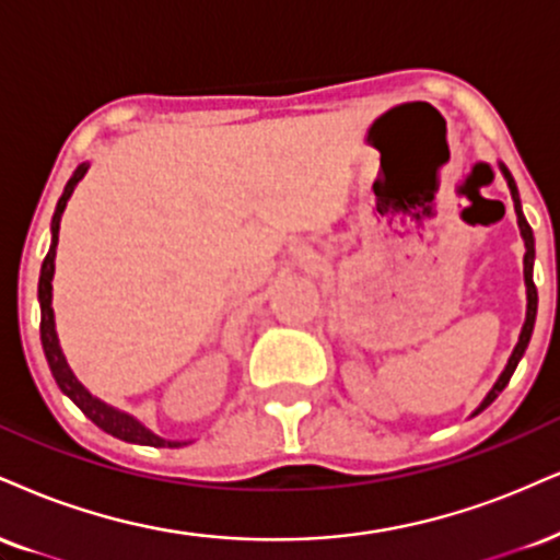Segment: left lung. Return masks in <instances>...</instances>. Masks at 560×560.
Here are the masks:
<instances>
[{
	"label": "left lung",
	"mask_w": 560,
	"mask_h": 560,
	"mask_svg": "<svg viewBox=\"0 0 560 560\" xmlns=\"http://www.w3.org/2000/svg\"><path fill=\"white\" fill-rule=\"evenodd\" d=\"M503 174H506L509 179V187H511V198H514V211H516V221H518V229H522V237H524V247H527V253H524V281H527V320H524V328L522 334H518V345L514 347V352L509 357V365L506 370L501 373V378L495 381V386L490 388V394L485 396V401L477 407L475 415H480L485 407H490L498 399V394H501L503 388L509 386L511 375H514V370L518 365V360H522L524 349H527L529 339H532V328H535V318H537V287L535 281H532V266H535V237H532V226L527 224V219H524L522 213V203H518V190H516V182L511 177V172L506 166H501Z\"/></svg>",
	"instance_id": "8db88e82"
}]
</instances>
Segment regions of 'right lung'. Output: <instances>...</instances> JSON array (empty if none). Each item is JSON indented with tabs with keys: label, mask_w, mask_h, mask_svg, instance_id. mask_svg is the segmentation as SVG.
<instances>
[{
	"label": "right lung",
	"mask_w": 560,
	"mask_h": 560,
	"mask_svg": "<svg viewBox=\"0 0 560 560\" xmlns=\"http://www.w3.org/2000/svg\"><path fill=\"white\" fill-rule=\"evenodd\" d=\"M85 170H88V166H78V172L72 174L70 182H67V185H65V192H62V198H59L57 211H54V219H51V247H49V253H46V258H44L42 279H38V302H42V345H44L46 362H49L54 381H57V386L62 388V394L70 396V399L80 407V412H83L88 420L93 422V425H98L101 430H104V433H109V435L119 438V441H127V443H140V446H156V448L170 446V448H177V446H182V443L164 441V438L153 435L151 430L140 425V422L135 420V417L119 412V409H114V407H109V404L98 401L96 396L88 394V390L83 388V383H80L75 375H72V370L67 368V360H65L62 349H59L57 331H54V310H51L54 255H57L59 221H62L65 206H67V200H70L72 190H75L78 182L83 179Z\"/></svg>",
	"instance_id": "obj_1"
}]
</instances>
